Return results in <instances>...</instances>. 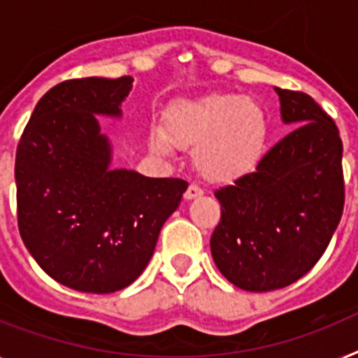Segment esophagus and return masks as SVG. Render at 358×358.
<instances>
[{
    "label": "esophagus",
    "instance_id": "esophagus-1",
    "mask_svg": "<svg viewBox=\"0 0 358 358\" xmlns=\"http://www.w3.org/2000/svg\"><path fill=\"white\" fill-rule=\"evenodd\" d=\"M203 194V191L200 187H198L196 184H191L187 187V191H185V194H184V198L185 200H193V198H198V196H202Z\"/></svg>",
    "mask_w": 358,
    "mask_h": 358
}]
</instances>
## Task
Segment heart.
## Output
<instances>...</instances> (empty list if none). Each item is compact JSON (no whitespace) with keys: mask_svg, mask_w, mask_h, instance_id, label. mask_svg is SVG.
I'll use <instances>...</instances> for the list:
<instances>
[{"mask_svg":"<svg viewBox=\"0 0 358 358\" xmlns=\"http://www.w3.org/2000/svg\"><path fill=\"white\" fill-rule=\"evenodd\" d=\"M165 123L151 127L152 149L171 155L176 145H196L194 165L211 182H231L253 171L269 131L262 105L231 92L178 101L167 110Z\"/></svg>","mask_w":358,"mask_h":358,"instance_id":"1","label":"heart"}]
</instances>
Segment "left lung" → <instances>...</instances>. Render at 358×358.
Masks as SVG:
<instances>
[{"label":"left lung","instance_id":"1","mask_svg":"<svg viewBox=\"0 0 358 358\" xmlns=\"http://www.w3.org/2000/svg\"><path fill=\"white\" fill-rule=\"evenodd\" d=\"M282 122L296 125L253 173L218 189L211 255L222 275L255 293L286 287L326 251L344 209L342 140L304 92L275 87Z\"/></svg>","mask_w":358,"mask_h":358}]
</instances>
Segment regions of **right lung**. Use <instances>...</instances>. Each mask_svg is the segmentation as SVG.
<instances>
[{
	"mask_svg": "<svg viewBox=\"0 0 358 358\" xmlns=\"http://www.w3.org/2000/svg\"><path fill=\"white\" fill-rule=\"evenodd\" d=\"M133 78H80L38 101L16 151L17 225L50 278L83 293L133 284L187 182L113 169L96 116L122 118Z\"/></svg>",
	"mask_w": 358,
	"mask_h": 358,
	"instance_id": "1",
	"label": "right lung"
}]
</instances>
